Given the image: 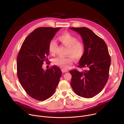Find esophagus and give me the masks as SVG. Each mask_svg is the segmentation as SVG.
I'll list each match as a JSON object with an SVG mask.
<instances>
[{
    "instance_id": "34e87169",
    "label": "esophagus",
    "mask_w": 124,
    "mask_h": 124,
    "mask_svg": "<svg viewBox=\"0 0 124 124\" xmlns=\"http://www.w3.org/2000/svg\"><path fill=\"white\" fill-rule=\"evenodd\" d=\"M62 73H66V72H68V70L63 69H62Z\"/></svg>"
}]
</instances>
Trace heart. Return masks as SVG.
<instances>
[{"instance_id": "heart-1", "label": "heart", "mask_w": 124, "mask_h": 124, "mask_svg": "<svg viewBox=\"0 0 124 124\" xmlns=\"http://www.w3.org/2000/svg\"><path fill=\"white\" fill-rule=\"evenodd\" d=\"M58 41L68 47L66 57H57L54 60V63L57 66L67 68L75 60L80 59L84 55L85 46L83 43L78 41V38L69 32H65L58 37ZM57 47V45L54 40L50 41L48 50L51 54H54Z\"/></svg>"}]
</instances>
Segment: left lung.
<instances>
[{
  "label": "left lung",
  "instance_id": "1",
  "mask_svg": "<svg viewBox=\"0 0 124 124\" xmlns=\"http://www.w3.org/2000/svg\"><path fill=\"white\" fill-rule=\"evenodd\" d=\"M82 38L85 46L83 56L78 67L85 68L79 72L70 70L71 85L75 93L85 98H92L103 89L108 77L111 58L105 42L87 27H70Z\"/></svg>",
  "mask_w": 124,
  "mask_h": 124
}]
</instances>
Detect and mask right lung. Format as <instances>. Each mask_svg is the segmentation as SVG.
Returning a JSON list of instances; mask_svg holds the SVG:
<instances>
[{
	"label": "right lung",
	"instance_id": "right-lung-1",
	"mask_svg": "<svg viewBox=\"0 0 124 124\" xmlns=\"http://www.w3.org/2000/svg\"><path fill=\"white\" fill-rule=\"evenodd\" d=\"M60 27H41L35 29L23 41L16 59L17 76L26 93L40 101L54 94L62 75L61 69L53 66L44 70L47 61L48 45Z\"/></svg>",
	"mask_w": 124,
	"mask_h": 124
}]
</instances>
